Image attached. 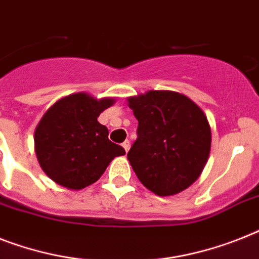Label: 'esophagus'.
Masks as SVG:
<instances>
[{
  "label": "esophagus",
  "instance_id": "obj_1",
  "mask_svg": "<svg viewBox=\"0 0 259 259\" xmlns=\"http://www.w3.org/2000/svg\"><path fill=\"white\" fill-rule=\"evenodd\" d=\"M122 148L125 149L126 153L129 151V148H130V142H129V141H125V142H123V144H122Z\"/></svg>",
  "mask_w": 259,
  "mask_h": 259
}]
</instances>
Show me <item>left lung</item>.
I'll return each mask as SVG.
<instances>
[{
	"instance_id": "obj_1",
	"label": "left lung",
	"mask_w": 259,
	"mask_h": 259,
	"mask_svg": "<svg viewBox=\"0 0 259 259\" xmlns=\"http://www.w3.org/2000/svg\"><path fill=\"white\" fill-rule=\"evenodd\" d=\"M129 108L138 127L127 159L141 184L162 197L189 188L209 158L205 113L186 96L167 90L132 97Z\"/></svg>"
}]
</instances>
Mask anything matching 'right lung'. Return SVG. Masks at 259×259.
<instances>
[{"label": "right lung", "instance_id": "1", "mask_svg": "<svg viewBox=\"0 0 259 259\" xmlns=\"http://www.w3.org/2000/svg\"><path fill=\"white\" fill-rule=\"evenodd\" d=\"M114 100L86 93L65 97L46 111L34 133L37 159L46 176L61 186L79 190L94 184L125 149L108 138L97 118Z\"/></svg>", "mask_w": 259, "mask_h": 259}]
</instances>
